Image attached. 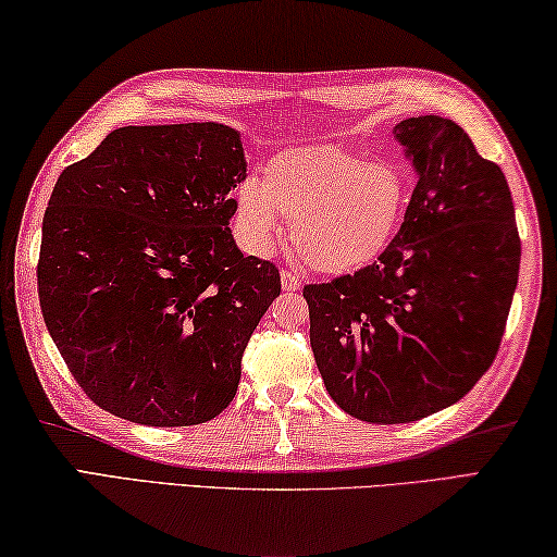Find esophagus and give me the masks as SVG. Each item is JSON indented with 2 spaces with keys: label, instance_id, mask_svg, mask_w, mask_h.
<instances>
[{
  "label": "esophagus",
  "instance_id": "34e87169",
  "mask_svg": "<svg viewBox=\"0 0 557 557\" xmlns=\"http://www.w3.org/2000/svg\"><path fill=\"white\" fill-rule=\"evenodd\" d=\"M281 284H284L286 290H298L300 288V276L296 271L284 269V271H281Z\"/></svg>",
  "mask_w": 557,
  "mask_h": 557
}]
</instances>
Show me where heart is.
I'll return each mask as SVG.
<instances>
[{
  "label": "heart",
  "instance_id": "b5f03b06",
  "mask_svg": "<svg viewBox=\"0 0 557 557\" xmlns=\"http://www.w3.org/2000/svg\"><path fill=\"white\" fill-rule=\"evenodd\" d=\"M411 178L392 159L367 161L339 146H306L276 156L267 178L237 190V232L253 251L290 222L300 261L320 273H349L376 261L411 208Z\"/></svg>",
  "mask_w": 557,
  "mask_h": 557
}]
</instances>
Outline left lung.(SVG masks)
Listing matches in <instances>:
<instances>
[{
    "label": "left lung",
    "mask_w": 557,
    "mask_h": 557,
    "mask_svg": "<svg viewBox=\"0 0 557 557\" xmlns=\"http://www.w3.org/2000/svg\"><path fill=\"white\" fill-rule=\"evenodd\" d=\"M411 208L369 267L308 284L310 347L327 394L367 423H411L460 401L499 352L519 284L509 183L460 124L411 116Z\"/></svg>",
    "instance_id": "1"
}]
</instances>
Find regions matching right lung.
Returning <instances> with one entry per match:
<instances>
[{
	"label": "right lung",
	"instance_id": "1",
	"mask_svg": "<svg viewBox=\"0 0 557 557\" xmlns=\"http://www.w3.org/2000/svg\"><path fill=\"white\" fill-rule=\"evenodd\" d=\"M244 178L239 134L214 122L122 126L58 175L38 300L102 411L178 428L232 404L244 349L281 294L276 263L232 239Z\"/></svg>",
	"mask_w": 557,
	"mask_h": 557
}]
</instances>
